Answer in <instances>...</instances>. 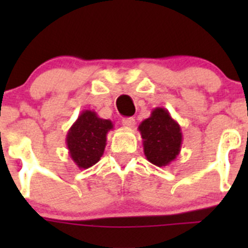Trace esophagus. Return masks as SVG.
<instances>
[{"label":"esophagus","instance_id":"34e87169","mask_svg":"<svg viewBox=\"0 0 248 248\" xmlns=\"http://www.w3.org/2000/svg\"><path fill=\"white\" fill-rule=\"evenodd\" d=\"M122 124L124 127H127V128H133L136 126V120L133 117H127V119L122 120Z\"/></svg>","mask_w":248,"mask_h":248}]
</instances>
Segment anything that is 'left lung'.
Instances as JSON below:
<instances>
[{
    "label": "left lung",
    "instance_id": "1",
    "mask_svg": "<svg viewBox=\"0 0 248 248\" xmlns=\"http://www.w3.org/2000/svg\"><path fill=\"white\" fill-rule=\"evenodd\" d=\"M142 139L144 155L157 167L169 166L179 156L182 145L181 127L167 109L155 108L150 117L138 127Z\"/></svg>",
    "mask_w": 248,
    "mask_h": 248
}]
</instances>
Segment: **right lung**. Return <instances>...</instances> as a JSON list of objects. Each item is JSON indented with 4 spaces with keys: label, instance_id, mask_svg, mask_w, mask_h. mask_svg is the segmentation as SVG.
Returning a JSON list of instances; mask_svg holds the SVG:
<instances>
[{
    "label": "right lung",
    "instance_id": "1",
    "mask_svg": "<svg viewBox=\"0 0 248 248\" xmlns=\"http://www.w3.org/2000/svg\"><path fill=\"white\" fill-rule=\"evenodd\" d=\"M114 128L110 120L102 119L93 110H84L68 129L67 149L79 169H89L103 156L107 134Z\"/></svg>",
    "mask_w": 248,
    "mask_h": 248
}]
</instances>
